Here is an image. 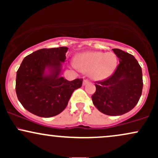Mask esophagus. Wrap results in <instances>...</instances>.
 Wrapping results in <instances>:
<instances>
[{"label": "esophagus", "mask_w": 158, "mask_h": 158, "mask_svg": "<svg viewBox=\"0 0 158 158\" xmlns=\"http://www.w3.org/2000/svg\"><path fill=\"white\" fill-rule=\"evenodd\" d=\"M88 82H89V81H88V79H84V81H83V85H87Z\"/></svg>", "instance_id": "34e87169"}]
</instances>
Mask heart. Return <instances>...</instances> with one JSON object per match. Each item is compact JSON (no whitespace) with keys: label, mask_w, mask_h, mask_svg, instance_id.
<instances>
[{"label":"heart","mask_w":158,"mask_h":158,"mask_svg":"<svg viewBox=\"0 0 158 158\" xmlns=\"http://www.w3.org/2000/svg\"><path fill=\"white\" fill-rule=\"evenodd\" d=\"M76 66L84 72H90L95 80H103L109 77L117 65V57L112 52H88L81 54L75 61Z\"/></svg>","instance_id":"heart-1"}]
</instances>
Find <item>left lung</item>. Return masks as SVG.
I'll list each match as a JSON object with an SVG mask.
<instances>
[{"instance_id": "8db88e82", "label": "left lung", "mask_w": 158, "mask_h": 158, "mask_svg": "<svg viewBox=\"0 0 158 158\" xmlns=\"http://www.w3.org/2000/svg\"><path fill=\"white\" fill-rule=\"evenodd\" d=\"M113 51L119 64L109 78L96 81V92L91 98L99 111L119 116L133 109L138 102L142 94L143 73L134 56L119 49Z\"/></svg>"}]
</instances>
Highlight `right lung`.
<instances>
[{
	"label": "right lung",
	"mask_w": 158,
	"mask_h": 158,
	"mask_svg": "<svg viewBox=\"0 0 158 158\" xmlns=\"http://www.w3.org/2000/svg\"><path fill=\"white\" fill-rule=\"evenodd\" d=\"M68 50L66 47L41 49L23 59L16 75L15 91L19 102L30 113L41 117L58 115L82 85V79L68 81L59 77Z\"/></svg>",
	"instance_id": "obj_1"
}]
</instances>
